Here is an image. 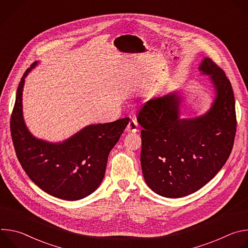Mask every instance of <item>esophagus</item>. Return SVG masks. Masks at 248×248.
Here are the masks:
<instances>
[{"label":"esophagus","instance_id":"34e87169","mask_svg":"<svg viewBox=\"0 0 248 248\" xmlns=\"http://www.w3.org/2000/svg\"><path fill=\"white\" fill-rule=\"evenodd\" d=\"M126 131L127 132H137L138 131V124L135 120L129 121V123L126 126Z\"/></svg>","mask_w":248,"mask_h":248}]
</instances>
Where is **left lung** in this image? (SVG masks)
Here are the masks:
<instances>
[{
  "mask_svg": "<svg viewBox=\"0 0 248 248\" xmlns=\"http://www.w3.org/2000/svg\"><path fill=\"white\" fill-rule=\"evenodd\" d=\"M199 70L208 75L216 97L211 109L194 119H181V97L171 93L142 105L140 163L144 180L157 194L179 198L209 183L232 152L236 131L235 102L224 70L205 58Z\"/></svg>",
  "mask_w": 248,
  "mask_h": 248,
  "instance_id": "obj_1",
  "label": "left lung"
}]
</instances>
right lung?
Listing matches in <instances>:
<instances>
[{
    "mask_svg": "<svg viewBox=\"0 0 248 248\" xmlns=\"http://www.w3.org/2000/svg\"><path fill=\"white\" fill-rule=\"evenodd\" d=\"M37 64L26 69L17 87L11 118V132L17 159L29 179L42 190L64 200L82 199L102 183L110 151L129 119L90 124L60 143L34 137L22 115L24 78Z\"/></svg>",
    "mask_w": 248,
    "mask_h": 248,
    "instance_id": "add662e5",
    "label": "right lung"
}]
</instances>
